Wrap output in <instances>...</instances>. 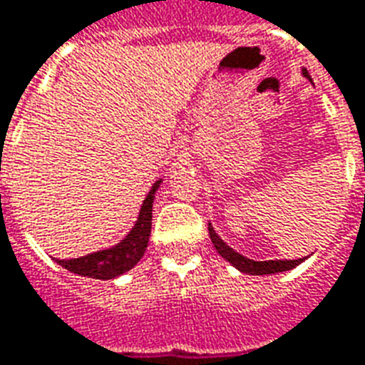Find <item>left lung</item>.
<instances>
[{
  "label": "left lung",
  "mask_w": 365,
  "mask_h": 365,
  "mask_svg": "<svg viewBox=\"0 0 365 365\" xmlns=\"http://www.w3.org/2000/svg\"><path fill=\"white\" fill-rule=\"evenodd\" d=\"M302 76L307 77L309 79V73L305 68H302ZM210 231V239H212V243H214L215 251L222 255L223 259L230 262L231 267H235L239 272L243 274H251V276H267V274H278V272H286V270H292V268L299 267L303 260L307 259V257H303V259H295V260H252L247 259L245 255L237 252L235 249H231L230 245L225 243L215 230L212 227V223L208 225Z\"/></svg>",
  "instance_id": "1"
}]
</instances>
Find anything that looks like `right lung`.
Instances as JSON below:
<instances>
[{"mask_svg":"<svg viewBox=\"0 0 365 365\" xmlns=\"http://www.w3.org/2000/svg\"><path fill=\"white\" fill-rule=\"evenodd\" d=\"M161 182H163V179L153 182L145 200H143L142 208H140V214L135 217L134 227L128 231V235L122 239L120 243L103 249V251L79 257V259H56V262L70 272L95 278V280H113V278L126 274L128 270H132L140 262L143 252L148 249V243H150L153 200H155V192Z\"/></svg>","mask_w":365,"mask_h":365,"instance_id":"right-lung-1","label":"right lung"}]
</instances>
